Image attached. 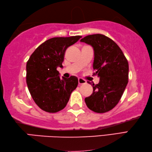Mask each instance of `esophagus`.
<instances>
[{"label": "esophagus", "instance_id": "obj_1", "mask_svg": "<svg viewBox=\"0 0 152 152\" xmlns=\"http://www.w3.org/2000/svg\"><path fill=\"white\" fill-rule=\"evenodd\" d=\"M78 82L79 85H82V84H86V81L84 80L82 78H79L78 79Z\"/></svg>", "mask_w": 152, "mask_h": 152}]
</instances>
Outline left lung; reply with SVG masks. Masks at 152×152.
Listing matches in <instances>:
<instances>
[{
  "mask_svg": "<svg viewBox=\"0 0 152 152\" xmlns=\"http://www.w3.org/2000/svg\"><path fill=\"white\" fill-rule=\"evenodd\" d=\"M80 42L92 46L94 74L99 77L98 84H92L93 93L85 98L86 104L95 113H106L118 103L127 85L128 61L117 44L104 35H89Z\"/></svg>",
  "mask_w": 152,
  "mask_h": 152,
  "instance_id": "left-lung-1",
  "label": "left lung"
}]
</instances>
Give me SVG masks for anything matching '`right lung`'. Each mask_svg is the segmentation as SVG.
Instances as JSON below:
<instances>
[{"label": "right lung", "instance_id": "obj_1", "mask_svg": "<svg viewBox=\"0 0 152 152\" xmlns=\"http://www.w3.org/2000/svg\"><path fill=\"white\" fill-rule=\"evenodd\" d=\"M80 36L57 37L44 42L34 52L26 64V82L32 98L42 110L57 113L66 106L71 94L78 85L75 76L60 78L58 67L63 68L66 48Z\"/></svg>", "mask_w": 152, "mask_h": 152}]
</instances>
